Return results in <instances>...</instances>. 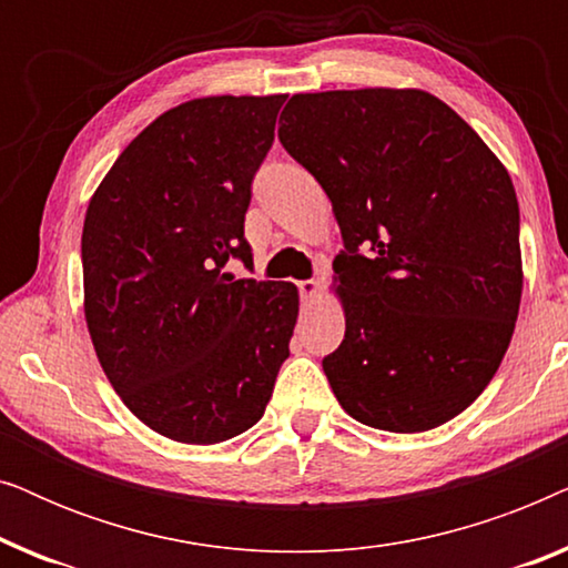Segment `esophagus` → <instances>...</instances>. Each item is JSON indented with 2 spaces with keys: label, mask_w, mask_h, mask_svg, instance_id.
Wrapping results in <instances>:
<instances>
[{
  "label": "esophagus",
  "mask_w": 568,
  "mask_h": 568,
  "mask_svg": "<svg viewBox=\"0 0 568 568\" xmlns=\"http://www.w3.org/2000/svg\"><path fill=\"white\" fill-rule=\"evenodd\" d=\"M300 290V300H302V307H307L310 302L317 297V292H321V284L315 282V278H307V282H300L297 284Z\"/></svg>",
  "instance_id": "esophagus-1"
}]
</instances>
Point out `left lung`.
I'll return each instance as SVG.
<instances>
[{
    "mask_svg": "<svg viewBox=\"0 0 568 568\" xmlns=\"http://www.w3.org/2000/svg\"><path fill=\"white\" fill-rule=\"evenodd\" d=\"M278 142L328 193L346 333L323 372L348 416L414 434L491 383L523 297L519 204L476 131L422 90L292 95Z\"/></svg>",
    "mask_w": 568,
    "mask_h": 568,
    "instance_id": "8db88e82",
    "label": "left lung"
}]
</instances>
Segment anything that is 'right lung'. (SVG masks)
Returning a JSON list of instances; mask_svg holds the SVG:
<instances>
[{"instance_id": "right-lung-1", "label": "right lung", "mask_w": 568, "mask_h": 568, "mask_svg": "<svg viewBox=\"0 0 568 568\" xmlns=\"http://www.w3.org/2000/svg\"><path fill=\"white\" fill-rule=\"evenodd\" d=\"M286 95L201 98L113 162L82 230L84 317L113 390L162 437L216 445L258 422L297 323L290 282L253 268L245 212Z\"/></svg>"}]
</instances>
